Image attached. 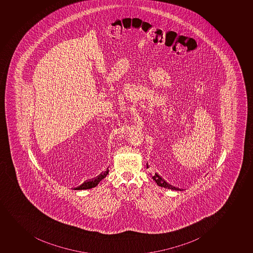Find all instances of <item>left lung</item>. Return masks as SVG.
Segmentation results:
<instances>
[{
	"label": "left lung",
	"mask_w": 253,
	"mask_h": 253,
	"mask_svg": "<svg viewBox=\"0 0 253 253\" xmlns=\"http://www.w3.org/2000/svg\"><path fill=\"white\" fill-rule=\"evenodd\" d=\"M146 168H149L148 164H146ZM152 179L156 181V183H157L158 186L164 187V188L175 190V191H179V190H180V189L177 188V187H175V186H172L171 185H170V184L168 183V182H167L162 176H159L157 173H155L154 176H152Z\"/></svg>",
	"instance_id": "left-lung-1"
}]
</instances>
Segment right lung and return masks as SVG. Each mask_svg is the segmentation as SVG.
<instances>
[{"label":"right lung","instance_id":"obj_1","mask_svg":"<svg viewBox=\"0 0 253 253\" xmlns=\"http://www.w3.org/2000/svg\"><path fill=\"white\" fill-rule=\"evenodd\" d=\"M108 172H109V170H108V168H107V170L101 172L99 176H96V177H94V178L90 179L89 181H85V182L82 184L81 186H77V188L75 189V190H85V189L93 188V187L98 185L99 182H100L102 179L105 178V177L107 176Z\"/></svg>","mask_w":253,"mask_h":253}]
</instances>
